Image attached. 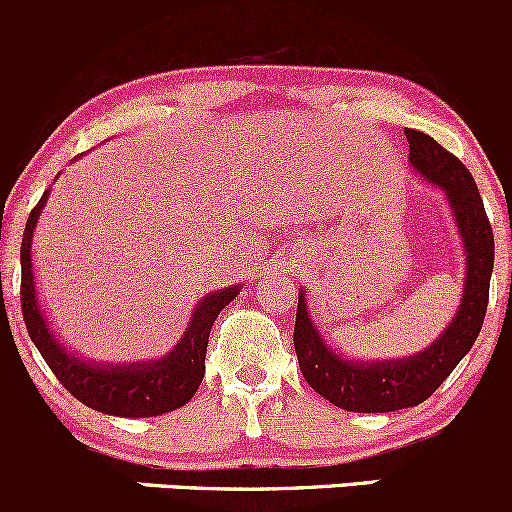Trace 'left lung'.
Returning <instances> with one entry per match:
<instances>
[{
	"mask_svg": "<svg viewBox=\"0 0 512 512\" xmlns=\"http://www.w3.org/2000/svg\"><path fill=\"white\" fill-rule=\"evenodd\" d=\"M406 136L411 146V166L443 191L458 224L465 249L463 298L450 326L426 351L401 361L393 358V361L361 363L341 358L328 346L308 316L306 293H298L296 326H293L298 366L308 386L343 411L388 413L426 401L473 348L488 308L495 241L475 179L458 156L445 151L428 134L406 129Z\"/></svg>",
	"mask_w": 512,
	"mask_h": 512,
	"instance_id": "1",
	"label": "left lung"
}]
</instances>
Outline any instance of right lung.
Listing matches in <instances>:
<instances>
[{
    "label": "right lung",
    "mask_w": 512,
    "mask_h": 512,
    "mask_svg": "<svg viewBox=\"0 0 512 512\" xmlns=\"http://www.w3.org/2000/svg\"><path fill=\"white\" fill-rule=\"evenodd\" d=\"M47 196L49 191H44L39 204L29 214L22 239V316L27 323L29 338L39 348L47 366L77 401L94 411L106 413V416H164V413L189 403L204 378L211 326L221 308L234 301L241 286L224 288V291H214L201 298L199 306L191 313L184 338L176 343L169 356L159 358V361L124 363V366H101V363L84 361L82 356H74L57 341L42 308H39L37 291H34L32 236L34 226L39 224V214L47 204Z\"/></svg>",
    "instance_id": "right-lung-1"
}]
</instances>
